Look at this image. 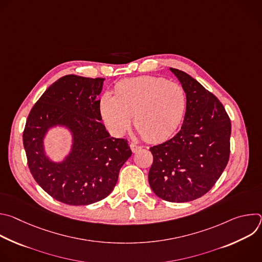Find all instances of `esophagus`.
I'll use <instances>...</instances> for the list:
<instances>
[{"label": "esophagus", "mask_w": 262, "mask_h": 262, "mask_svg": "<svg viewBox=\"0 0 262 262\" xmlns=\"http://www.w3.org/2000/svg\"><path fill=\"white\" fill-rule=\"evenodd\" d=\"M129 147H130V150L135 154V152H138L139 150H141V146L140 145H137V144H135V143H132L130 145H129Z\"/></svg>", "instance_id": "34e87169"}]
</instances>
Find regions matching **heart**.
<instances>
[{"label": "heart", "mask_w": 262, "mask_h": 262, "mask_svg": "<svg viewBox=\"0 0 262 262\" xmlns=\"http://www.w3.org/2000/svg\"><path fill=\"white\" fill-rule=\"evenodd\" d=\"M186 110L184 89L162 78L138 77L120 82L115 96L105 92L99 101V113L108 130L121 136L134 125L150 142L170 138L180 125Z\"/></svg>", "instance_id": "1"}]
</instances>
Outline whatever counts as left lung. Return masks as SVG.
Listing matches in <instances>:
<instances>
[{
	"label": "left lung",
	"mask_w": 262,
	"mask_h": 262,
	"mask_svg": "<svg viewBox=\"0 0 262 262\" xmlns=\"http://www.w3.org/2000/svg\"><path fill=\"white\" fill-rule=\"evenodd\" d=\"M186 95L181 129L151 147L148 180L154 193L169 202H189L206 194L226 168L230 155V119L221 101L190 74L169 68Z\"/></svg>",
	"instance_id": "1"
}]
</instances>
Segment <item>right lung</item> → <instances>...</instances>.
<instances>
[{"label":"right lung","mask_w":262,"mask_h":262,"mask_svg":"<svg viewBox=\"0 0 262 262\" xmlns=\"http://www.w3.org/2000/svg\"><path fill=\"white\" fill-rule=\"evenodd\" d=\"M103 81L62 77L46 90L27 119L23 141L30 171L50 196L68 205H89L108 196L132 156L127 141L111 137L100 122L97 96ZM56 127L72 136L70 152L58 162L44 145L47 133Z\"/></svg>","instance_id":"1"}]
</instances>
